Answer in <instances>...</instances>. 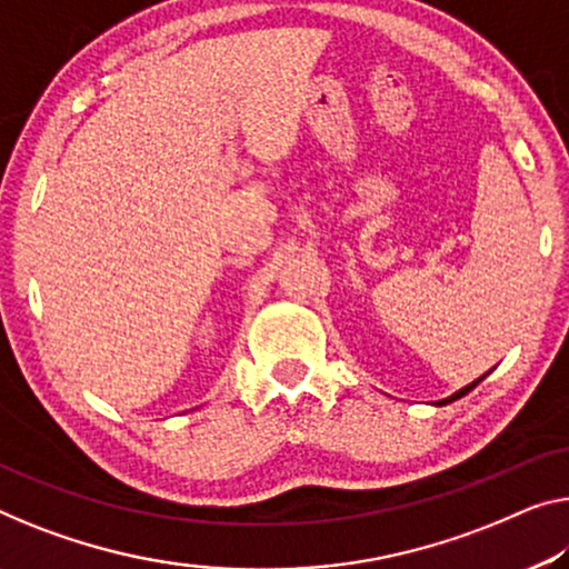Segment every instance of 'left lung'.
Returning a JSON list of instances; mask_svg holds the SVG:
<instances>
[{
    "instance_id": "obj_1",
    "label": "left lung",
    "mask_w": 569,
    "mask_h": 569,
    "mask_svg": "<svg viewBox=\"0 0 569 569\" xmlns=\"http://www.w3.org/2000/svg\"><path fill=\"white\" fill-rule=\"evenodd\" d=\"M482 378H486V376H482ZM482 378H478V380H475V383H470V386H465V388H462V391H457L455 396H449V398H445V401H439V406H442V403H449V401H457V398H462L465 393H470V391H472V388H475V386H478Z\"/></svg>"
}]
</instances>
